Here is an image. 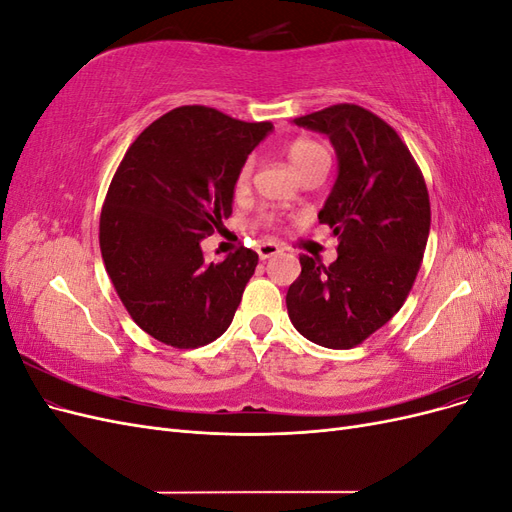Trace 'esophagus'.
I'll return each instance as SVG.
<instances>
[{
    "label": "esophagus",
    "mask_w": 512,
    "mask_h": 512,
    "mask_svg": "<svg viewBox=\"0 0 512 512\" xmlns=\"http://www.w3.org/2000/svg\"><path fill=\"white\" fill-rule=\"evenodd\" d=\"M282 252V245L280 243H275V241H262L260 245H258V256L265 260V258H271V256H275V254H280Z\"/></svg>",
    "instance_id": "esophagus-1"
}]
</instances>
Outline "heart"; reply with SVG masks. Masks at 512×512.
<instances>
[{
    "instance_id": "1",
    "label": "heart",
    "mask_w": 512,
    "mask_h": 512,
    "mask_svg": "<svg viewBox=\"0 0 512 512\" xmlns=\"http://www.w3.org/2000/svg\"><path fill=\"white\" fill-rule=\"evenodd\" d=\"M286 158L292 164V168L297 170V175H303L307 168H312L316 164L322 162H329V151L324 149L318 141H312V138H297V141H292L286 147ZM250 175H252V164L247 162L241 166L239 175L235 179V190L243 192L247 188V183H250ZM260 226H273L275 224V215L273 213H262Z\"/></svg>"
}]
</instances>
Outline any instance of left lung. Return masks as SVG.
I'll list each match as a JSON object with an SVG mask.
<instances>
[{
    "mask_svg": "<svg viewBox=\"0 0 512 512\" xmlns=\"http://www.w3.org/2000/svg\"><path fill=\"white\" fill-rule=\"evenodd\" d=\"M331 138L339 173L318 213L337 235V260L301 256L286 294L290 322L324 348L348 350L404 305L421 269L431 207L421 168L399 134L359 104L294 119Z\"/></svg>",
    "mask_w": 512,
    "mask_h": 512,
    "instance_id": "left-lung-1",
    "label": "left lung"
}]
</instances>
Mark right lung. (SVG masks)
Listing matches in <instances>:
<instances>
[{"label": "right lung", "mask_w": 512, "mask_h": 512, "mask_svg": "<svg viewBox=\"0 0 512 512\" xmlns=\"http://www.w3.org/2000/svg\"><path fill=\"white\" fill-rule=\"evenodd\" d=\"M273 130L209 106H179L138 134L108 185L100 250L132 320L179 350L218 339L235 318L258 254L207 262L200 239L232 213L235 179Z\"/></svg>", "instance_id": "obj_1"}]
</instances>
